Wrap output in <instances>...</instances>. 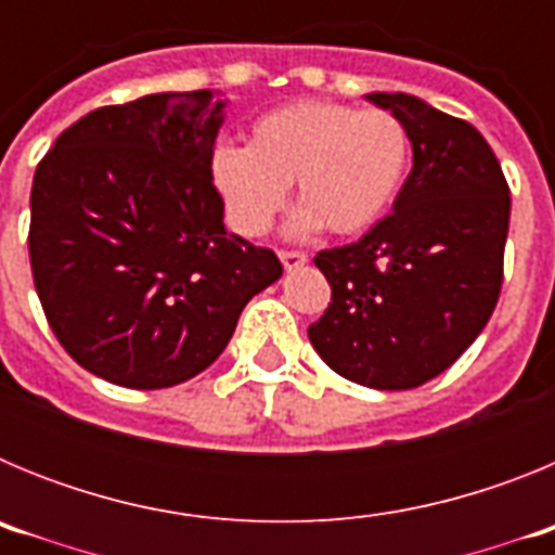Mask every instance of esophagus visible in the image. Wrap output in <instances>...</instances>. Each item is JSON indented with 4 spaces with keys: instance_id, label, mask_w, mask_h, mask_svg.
I'll use <instances>...</instances> for the list:
<instances>
[{
    "instance_id": "esophagus-1",
    "label": "esophagus",
    "mask_w": 555,
    "mask_h": 555,
    "mask_svg": "<svg viewBox=\"0 0 555 555\" xmlns=\"http://www.w3.org/2000/svg\"><path fill=\"white\" fill-rule=\"evenodd\" d=\"M306 261H308L306 253H297V249H281V263H283V269H286V272L300 269Z\"/></svg>"
}]
</instances>
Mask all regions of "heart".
Segmentation results:
<instances>
[{"instance_id": "heart-1", "label": "heart", "mask_w": 555, "mask_h": 555, "mask_svg": "<svg viewBox=\"0 0 555 555\" xmlns=\"http://www.w3.org/2000/svg\"><path fill=\"white\" fill-rule=\"evenodd\" d=\"M409 158V132L389 111L302 100L258 116L247 146L219 144L210 183L230 228L247 238L272 228L292 183L300 208L288 219V235L325 224L336 235H356L391 208Z\"/></svg>"}]
</instances>
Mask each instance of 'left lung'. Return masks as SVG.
Wrapping results in <instances>:
<instances>
[{"label": "left lung", "mask_w": 555, "mask_h": 555, "mask_svg": "<svg viewBox=\"0 0 555 555\" xmlns=\"http://www.w3.org/2000/svg\"><path fill=\"white\" fill-rule=\"evenodd\" d=\"M366 100L403 121L414 166L389 217L313 258L333 294L308 338L352 384L414 389L487 327L512 199L492 146L469 121L403 91Z\"/></svg>", "instance_id": "obj_1"}]
</instances>
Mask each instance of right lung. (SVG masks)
<instances>
[{
  "mask_svg": "<svg viewBox=\"0 0 555 555\" xmlns=\"http://www.w3.org/2000/svg\"><path fill=\"white\" fill-rule=\"evenodd\" d=\"M214 91L96 107L57 135L29 194V263L63 350L130 389L208 370L244 306L283 274L228 233L210 183L224 121Z\"/></svg>",
  "mask_w": 555,
  "mask_h": 555,
  "instance_id": "add662e5",
  "label": "right lung"
}]
</instances>
